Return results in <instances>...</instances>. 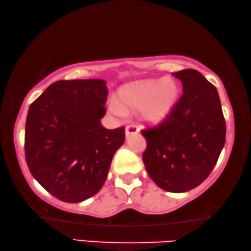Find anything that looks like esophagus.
Listing matches in <instances>:
<instances>
[{
	"instance_id": "obj_1",
	"label": "esophagus",
	"mask_w": 251,
	"mask_h": 251,
	"mask_svg": "<svg viewBox=\"0 0 251 251\" xmlns=\"http://www.w3.org/2000/svg\"><path fill=\"white\" fill-rule=\"evenodd\" d=\"M139 132V129L137 126L134 125H129L126 126V137H129L131 134H137Z\"/></svg>"
}]
</instances>
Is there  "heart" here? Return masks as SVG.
<instances>
[{"mask_svg": "<svg viewBox=\"0 0 251 251\" xmlns=\"http://www.w3.org/2000/svg\"><path fill=\"white\" fill-rule=\"evenodd\" d=\"M178 87L171 79L135 82L121 90L120 102L111 99L109 109L119 118L139 110L142 121L154 125L169 116L178 100Z\"/></svg>", "mask_w": 251, "mask_h": 251, "instance_id": "b5f03b06", "label": "heart"}]
</instances>
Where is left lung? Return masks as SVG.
I'll return each mask as SVG.
<instances>
[{
  "mask_svg": "<svg viewBox=\"0 0 251 251\" xmlns=\"http://www.w3.org/2000/svg\"><path fill=\"white\" fill-rule=\"evenodd\" d=\"M182 96L157 126L141 130L142 154L150 178L163 190L186 192L198 187L216 166L226 141V121L217 89L192 69L172 73Z\"/></svg>",
  "mask_w": 251,
  "mask_h": 251,
  "instance_id": "left-lung-1",
  "label": "left lung"
}]
</instances>
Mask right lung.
Wrapping results in <instances>:
<instances>
[{
    "label": "right lung",
    "mask_w": 251,
    "mask_h": 251,
    "mask_svg": "<svg viewBox=\"0 0 251 251\" xmlns=\"http://www.w3.org/2000/svg\"><path fill=\"white\" fill-rule=\"evenodd\" d=\"M106 97L104 80H60L28 109L27 167L45 190L65 202L98 194L114 153L125 143V126L109 130L100 122Z\"/></svg>",
    "instance_id": "right-lung-1"
}]
</instances>
